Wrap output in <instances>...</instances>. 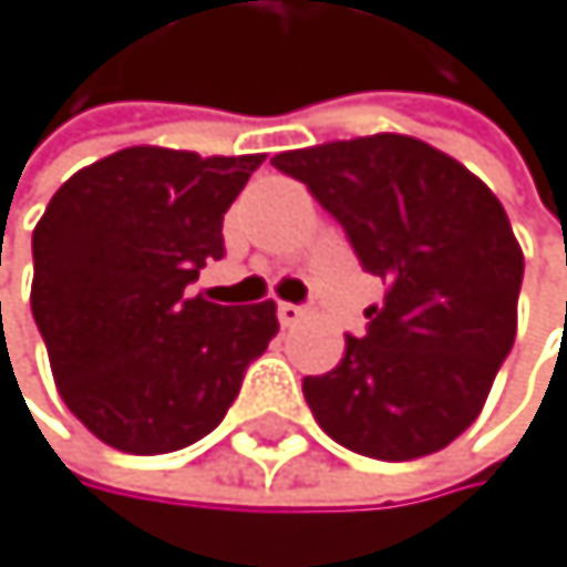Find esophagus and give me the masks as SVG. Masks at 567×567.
Wrapping results in <instances>:
<instances>
[{
	"instance_id": "esophagus-1",
	"label": "esophagus",
	"mask_w": 567,
	"mask_h": 567,
	"mask_svg": "<svg viewBox=\"0 0 567 567\" xmlns=\"http://www.w3.org/2000/svg\"><path fill=\"white\" fill-rule=\"evenodd\" d=\"M301 316H305V308H301V305H295V301H277V319H280L284 326L301 322Z\"/></svg>"
}]
</instances>
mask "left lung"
Wrapping results in <instances>:
<instances>
[{"label":"left lung","instance_id":"obj_1","mask_svg":"<svg viewBox=\"0 0 567 567\" xmlns=\"http://www.w3.org/2000/svg\"><path fill=\"white\" fill-rule=\"evenodd\" d=\"M343 227L385 284L364 337L301 382L332 442L371 460H417L477 421L515 343L523 251L502 203L421 140L361 136L272 157Z\"/></svg>","mask_w":567,"mask_h":567}]
</instances>
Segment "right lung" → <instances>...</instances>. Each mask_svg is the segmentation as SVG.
<instances>
[{
	"mask_svg": "<svg viewBox=\"0 0 567 567\" xmlns=\"http://www.w3.org/2000/svg\"><path fill=\"white\" fill-rule=\"evenodd\" d=\"M259 164L128 146L76 171L34 227L30 311L55 385L111 449L157 456L199 442L277 337L272 301L192 295Z\"/></svg>",
	"mask_w": 567,
	"mask_h": 567,
	"instance_id": "1",
	"label": "right lung"
}]
</instances>
